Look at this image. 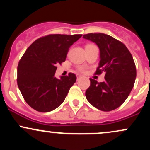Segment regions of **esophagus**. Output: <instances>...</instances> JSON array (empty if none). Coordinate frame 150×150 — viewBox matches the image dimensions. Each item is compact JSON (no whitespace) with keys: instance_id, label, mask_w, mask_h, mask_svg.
Here are the masks:
<instances>
[{"instance_id":"1","label":"esophagus","mask_w":150,"mask_h":150,"mask_svg":"<svg viewBox=\"0 0 150 150\" xmlns=\"http://www.w3.org/2000/svg\"><path fill=\"white\" fill-rule=\"evenodd\" d=\"M80 77H81V76H80V75H77V80H78L80 78Z\"/></svg>"}]
</instances>
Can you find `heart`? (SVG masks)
I'll list each match as a JSON object with an SVG mask.
<instances>
[{"label": "heart", "instance_id": "b5f03b06", "mask_svg": "<svg viewBox=\"0 0 150 150\" xmlns=\"http://www.w3.org/2000/svg\"><path fill=\"white\" fill-rule=\"evenodd\" d=\"M77 71L80 72V73H85V68L83 66H81V67H78L77 68Z\"/></svg>", "mask_w": 150, "mask_h": 150}]
</instances>
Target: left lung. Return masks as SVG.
Here are the masks:
<instances>
[{
  "mask_svg": "<svg viewBox=\"0 0 150 150\" xmlns=\"http://www.w3.org/2000/svg\"><path fill=\"white\" fill-rule=\"evenodd\" d=\"M83 38L99 46L100 61L95 74L105 73V81L90 78L86 90L87 101L103 111H110L123 104L131 92L136 78V67L131 53L120 41L108 34H87Z\"/></svg>",
  "mask_w": 150,
  "mask_h": 150,
  "instance_id": "8db88e82",
  "label": "left lung"
}]
</instances>
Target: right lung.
Instances as JSON below:
<instances>
[{"mask_svg": "<svg viewBox=\"0 0 150 150\" xmlns=\"http://www.w3.org/2000/svg\"><path fill=\"white\" fill-rule=\"evenodd\" d=\"M82 34H49L27 48L18 66L17 82L26 102L39 112H49L63 102L76 75L70 73L57 79V65L65 61L70 46Z\"/></svg>", "mask_w": 150, "mask_h": 150, "instance_id": "right-lung-1", "label": "right lung"}]
</instances>
